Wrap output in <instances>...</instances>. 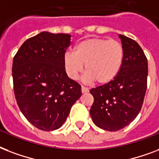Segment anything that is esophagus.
<instances>
[{
	"label": "esophagus",
	"instance_id": "obj_1",
	"mask_svg": "<svg viewBox=\"0 0 159 159\" xmlns=\"http://www.w3.org/2000/svg\"><path fill=\"white\" fill-rule=\"evenodd\" d=\"M89 89L86 88V87H84V86H81V92L82 93H88L89 92Z\"/></svg>",
	"mask_w": 159,
	"mask_h": 159
}]
</instances>
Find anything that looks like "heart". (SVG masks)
I'll use <instances>...</instances> for the list:
<instances>
[{"label": "heart", "instance_id": "1", "mask_svg": "<svg viewBox=\"0 0 159 159\" xmlns=\"http://www.w3.org/2000/svg\"><path fill=\"white\" fill-rule=\"evenodd\" d=\"M124 59V46L118 40L89 38L77 43L74 53H66L63 63L71 80L78 78L84 65V80L106 84L119 75Z\"/></svg>", "mask_w": 159, "mask_h": 159}]
</instances>
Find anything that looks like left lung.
<instances>
[{"mask_svg": "<svg viewBox=\"0 0 159 159\" xmlns=\"http://www.w3.org/2000/svg\"><path fill=\"white\" fill-rule=\"evenodd\" d=\"M124 59L114 80L90 89L93 104L89 114L93 124L107 131H118L134 120L147 89L148 60L135 40L119 35Z\"/></svg>", "mask_w": 159, "mask_h": 159, "instance_id": "left-lung-1", "label": "left lung"}]
</instances>
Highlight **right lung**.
Masks as SVG:
<instances>
[{
  "mask_svg": "<svg viewBox=\"0 0 159 159\" xmlns=\"http://www.w3.org/2000/svg\"><path fill=\"white\" fill-rule=\"evenodd\" d=\"M70 37L69 34L43 31L25 40L13 59L17 104L39 129L60 128L81 96V86L69 78L63 63Z\"/></svg>",
  "mask_w": 159,
  "mask_h": 159,
  "instance_id": "right-lung-1",
  "label": "right lung"
}]
</instances>
